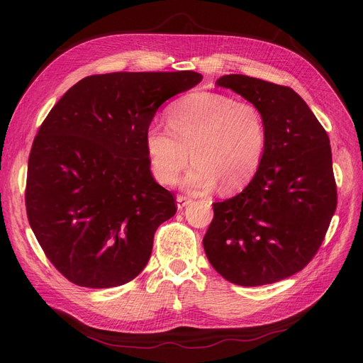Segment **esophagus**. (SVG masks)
I'll use <instances>...</instances> for the list:
<instances>
[{
    "instance_id": "esophagus-1",
    "label": "esophagus",
    "mask_w": 363,
    "mask_h": 363,
    "mask_svg": "<svg viewBox=\"0 0 363 363\" xmlns=\"http://www.w3.org/2000/svg\"><path fill=\"white\" fill-rule=\"evenodd\" d=\"M192 200L189 199V196H184V195H179L177 196V208H183L188 206Z\"/></svg>"
}]
</instances>
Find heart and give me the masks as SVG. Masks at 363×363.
<instances>
[{"label":"heart","mask_w":363,"mask_h":363,"mask_svg":"<svg viewBox=\"0 0 363 363\" xmlns=\"http://www.w3.org/2000/svg\"><path fill=\"white\" fill-rule=\"evenodd\" d=\"M169 128L151 125L145 148L159 183L172 184L191 159L186 188L206 192L219 183L224 192L247 186L268 147L267 121L259 106L218 92H192L168 111Z\"/></svg>","instance_id":"1"}]
</instances>
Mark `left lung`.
<instances>
[{"label":"left lung","instance_id":"left-lung-1","mask_svg":"<svg viewBox=\"0 0 363 363\" xmlns=\"http://www.w3.org/2000/svg\"><path fill=\"white\" fill-rule=\"evenodd\" d=\"M259 106L267 121L265 157L247 188L213 203L203 239L218 274L239 286H262L301 271L321 247L337 195L325 130L288 86L230 74L216 80Z\"/></svg>","mask_w":363,"mask_h":363}]
</instances>
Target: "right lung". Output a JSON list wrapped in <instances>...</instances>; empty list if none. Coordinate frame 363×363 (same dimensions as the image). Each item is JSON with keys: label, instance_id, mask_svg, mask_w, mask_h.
<instances>
[{"label": "right lung", "instance_id": "1", "mask_svg": "<svg viewBox=\"0 0 363 363\" xmlns=\"http://www.w3.org/2000/svg\"><path fill=\"white\" fill-rule=\"evenodd\" d=\"M201 80L194 71L91 75L42 123L28 157L27 216L74 284L115 288L145 268L157 227L177 212L152 179L147 130L164 101Z\"/></svg>", "mask_w": 363, "mask_h": 363}]
</instances>
